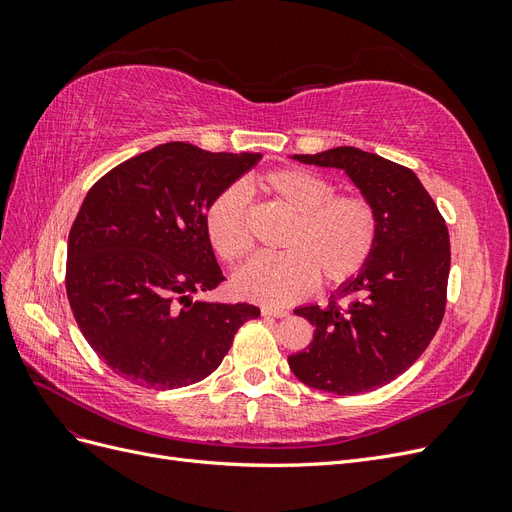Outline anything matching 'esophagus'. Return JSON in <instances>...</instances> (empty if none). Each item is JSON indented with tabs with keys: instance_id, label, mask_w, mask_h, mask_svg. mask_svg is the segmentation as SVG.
Wrapping results in <instances>:
<instances>
[{
	"instance_id": "obj_1",
	"label": "esophagus",
	"mask_w": 512,
	"mask_h": 512,
	"mask_svg": "<svg viewBox=\"0 0 512 512\" xmlns=\"http://www.w3.org/2000/svg\"><path fill=\"white\" fill-rule=\"evenodd\" d=\"M260 314L265 318H286L288 316V312L282 307H262Z\"/></svg>"
}]
</instances>
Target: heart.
<instances>
[{
    "instance_id": "b5f03b06",
    "label": "heart",
    "mask_w": 512,
    "mask_h": 512,
    "mask_svg": "<svg viewBox=\"0 0 512 512\" xmlns=\"http://www.w3.org/2000/svg\"><path fill=\"white\" fill-rule=\"evenodd\" d=\"M292 224L282 256H258L235 273V290L265 305H286L312 290L350 282L367 265L378 243L376 207L359 194H335V185L305 168H280L254 179ZM213 252L226 262L241 260L252 247L250 213L241 190L226 188L205 211Z\"/></svg>"
}]
</instances>
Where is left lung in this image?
<instances>
[{
	"label": "left lung",
	"instance_id": "left-lung-1",
	"mask_svg": "<svg viewBox=\"0 0 512 512\" xmlns=\"http://www.w3.org/2000/svg\"><path fill=\"white\" fill-rule=\"evenodd\" d=\"M292 160L344 170L376 207L380 232L363 271L337 288L348 303L294 309L316 331L307 350L288 356V365L318 391L359 395L380 389L404 374L440 327L451 271L448 228L406 166L356 147Z\"/></svg>",
	"mask_w": 512,
	"mask_h": 512
}]
</instances>
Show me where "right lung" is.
<instances>
[{"label":"right lung","mask_w":512,"mask_h":512,"mask_svg":"<svg viewBox=\"0 0 512 512\" xmlns=\"http://www.w3.org/2000/svg\"><path fill=\"white\" fill-rule=\"evenodd\" d=\"M260 158L166 143L87 192L68 237L66 292L87 344L121 378L160 391L205 380L260 316L250 303L194 299L224 280L205 211Z\"/></svg>","instance_id":"add662e5"}]
</instances>
